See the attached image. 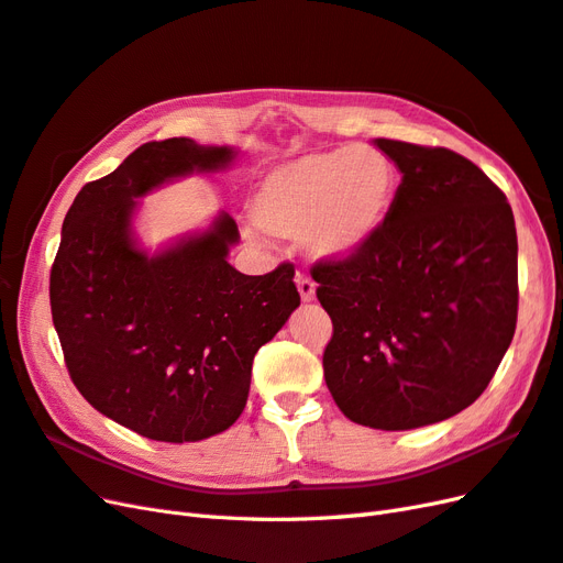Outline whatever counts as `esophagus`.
Here are the masks:
<instances>
[{
    "mask_svg": "<svg viewBox=\"0 0 563 563\" xmlns=\"http://www.w3.org/2000/svg\"><path fill=\"white\" fill-rule=\"evenodd\" d=\"M297 290L301 295V301L316 299V283L309 276H303V273H297Z\"/></svg>",
    "mask_w": 563,
    "mask_h": 563,
    "instance_id": "obj_1",
    "label": "esophagus"
}]
</instances>
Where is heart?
I'll return each mask as SVG.
<instances>
[{
    "label": "heart",
    "mask_w": 563,
    "mask_h": 563,
    "mask_svg": "<svg viewBox=\"0 0 563 563\" xmlns=\"http://www.w3.org/2000/svg\"><path fill=\"white\" fill-rule=\"evenodd\" d=\"M398 196V169L377 148L342 146L271 169L250 200L268 235L301 240L313 256L344 260L379 233Z\"/></svg>",
    "instance_id": "b5f03b06"
}]
</instances>
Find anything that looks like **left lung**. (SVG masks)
I'll list each match as a JSON object with an SVG mask.
<instances>
[{"mask_svg":"<svg viewBox=\"0 0 563 563\" xmlns=\"http://www.w3.org/2000/svg\"><path fill=\"white\" fill-rule=\"evenodd\" d=\"M400 172L389 219L311 276L332 318L323 373L351 422L437 424L484 394L517 330V227L505 192L448 148L375 139Z\"/></svg>","mask_w":563,"mask_h":563,"instance_id":"1","label":"left lung"}]
</instances>
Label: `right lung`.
<instances>
[{
    "instance_id": "add662e5",
    "label": "right lung",
    "mask_w": 563,
    "mask_h": 563,
    "mask_svg": "<svg viewBox=\"0 0 563 563\" xmlns=\"http://www.w3.org/2000/svg\"><path fill=\"white\" fill-rule=\"evenodd\" d=\"M235 155L186 136L143 143L79 190L63 221L49 299L70 379L101 415L153 441L227 431L245 410L254 353L299 307L290 264L266 276L229 264L240 233L227 212L155 254L134 233L136 198Z\"/></svg>"
}]
</instances>
